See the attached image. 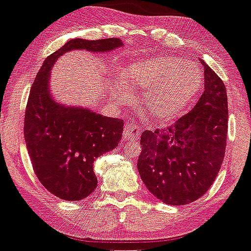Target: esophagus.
Returning a JSON list of instances; mask_svg holds the SVG:
<instances>
[{"instance_id":"1","label":"esophagus","mask_w":251,"mask_h":251,"mask_svg":"<svg viewBox=\"0 0 251 251\" xmlns=\"http://www.w3.org/2000/svg\"><path fill=\"white\" fill-rule=\"evenodd\" d=\"M141 135V131L140 129L135 126V123L126 122L123 128V137L126 140H137Z\"/></svg>"}]
</instances>
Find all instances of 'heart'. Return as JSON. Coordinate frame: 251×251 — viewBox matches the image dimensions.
<instances>
[{"label": "heart", "mask_w": 251, "mask_h": 251, "mask_svg": "<svg viewBox=\"0 0 251 251\" xmlns=\"http://www.w3.org/2000/svg\"><path fill=\"white\" fill-rule=\"evenodd\" d=\"M117 85V99L131 100V94H143L142 111L153 121H168L185 109L200 90L203 74L196 62L178 56L142 58L123 68Z\"/></svg>", "instance_id": "1"}]
</instances>
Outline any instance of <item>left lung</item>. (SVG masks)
Wrapping results in <instances>:
<instances>
[{
	"label": "left lung",
	"instance_id": "1",
	"mask_svg": "<svg viewBox=\"0 0 251 251\" xmlns=\"http://www.w3.org/2000/svg\"><path fill=\"white\" fill-rule=\"evenodd\" d=\"M204 67V91L175 125L141 135L137 170L147 189L164 203L188 204L217 178L227 139V94L223 80Z\"/></svg>",
	"mask_w": 251,
	"mask_h": 251
}]
</instances>
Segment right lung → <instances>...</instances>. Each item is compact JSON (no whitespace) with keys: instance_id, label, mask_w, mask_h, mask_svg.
<instances>
[{"instance_id":"1","label":"right lung","mask_w":251,"mask_h":251,"mask_svg":"<svg viewBox=\"0 0 251 251\" xmlns=\"http://www.w3.org/2000/svg\"><path fill=\"white\" fill-rule=\"evenodd\" d=\"M121 47L118 38L69 40L48 56L32 83L24 123L26 147L39 182L62 200L80 201L93 193L98 184L94 160L117 147L123 121L57 103L49 87L51 67L68 51L109 52Z\"/></svg>"}]
</instances>
